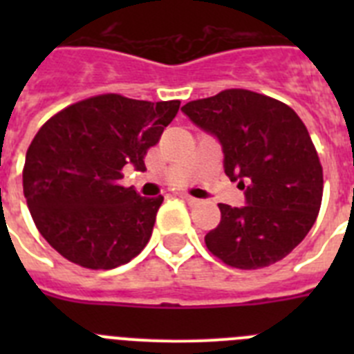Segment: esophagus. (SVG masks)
Masks as SVG:
<instances>
[{
	"mask_svg": "<svg viewBox=\"0 0 354 354\" xmlns=\"http://www.w3.org/2000/svg\"><path fill=\"white\" fill-rule=\"evenodd\" d=\"M183 198L184 200H186V202H187V204H196V202H198V200H196V198H193V196H189V195H183Z\"/></svg>",
	"mask_w": 354,
	"mask_h": 354,
	"instance_id": "34e87169",
	"label": "esophagus"
}]
</instances>
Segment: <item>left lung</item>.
<instances>
[{
    "label": "left lung",
    "instance_id": "1",
    "mask_svg": "<svg viewBox=\"0 0 354 354\" xmlns=\"http://www.w3.org/2000/svg\"><path fill=\"white\" fill-rule=\"evenodd\" d=\"M220 140L225 174L246 189L245 207L220 204L205 246L237 270L282 261L305 239L321 209L323 167L301 118L273 97L230 88L183 106Z\"/></svg>",
    "mask_w": 354,
    "mask_h": 354
}]
</instances>
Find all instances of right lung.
Listing matches in <instances>:
<instances>
[{"mask_svg":"<svg viewBox=\"0 0 354 354\" xmlns=\"http://www.w3.org/2000/svg\"><path fill=\"white\" fill-rule=\"evenodd\" d=\"M180 101L102 93L67 106L35 134L23 189L39 232L62 257L88 270L127 264L149 243L162 196L120 186L122 168L145 170Z\"/></svg>","mask_w":354,"mask_h":354,"instance_id":"add662e5","label":"right lung"}]
</instances>
